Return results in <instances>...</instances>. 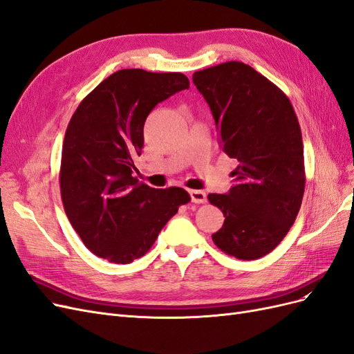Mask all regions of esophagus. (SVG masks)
Wrapping results in <instances>:
<instances>
[{"mask_svg": "<svg viewBox=\"0 0 354 354\" xmlns=\"http://www.w3.org/2000/svg\"><path fill=\"white\" fill-rule=\"evenodd\" d=\"M189 194H190L192 202H195V203H203L207 201V194L202 190H190Z\"/></svg>", "mask_w": 354, "mask_h": 354, "instance_id": "1", "label": "esophagus"}]
</instances>
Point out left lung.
<instances>
[{"label": "left lung", "mask_w": 354, "mask_h": 354, "mask_svg": "<svg viewBox=\"0 0 354 354\" xmlns=\"http://www.w3.org/2000/svg\"><path fill=\"white\" fill-rule=\"evenodd\" d=\"M216 121L218 145L238 160L234 186L208 201L224 214L212 241L227 255L255 260L286 236L306 187L301 128L288 95L242 62L194 73Z\"/></svg>", "instance_id": "obj_1"}]
</instances>
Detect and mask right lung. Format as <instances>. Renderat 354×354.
Returning a JSON list of instances; mask_svg holds the SVG:
<instances>
[{"instance_id": "1", "label": "right lung", "mask_w": 354, "mask_h": 354, "mask_svg": "<svg viewBox=\"0 0 354 354\" xmlns=\"http://www.w3.org/2000/svg\"><path fill=\"white\" fill-rule=\"evenodd\" d=\"M187 88L180 72L121 69L73 112L62 147L60 195L72 227L94 255L116 264L140 259L190 201L185 189H153L134 177L147 115Z\"/></svg>"}]
</instances>
